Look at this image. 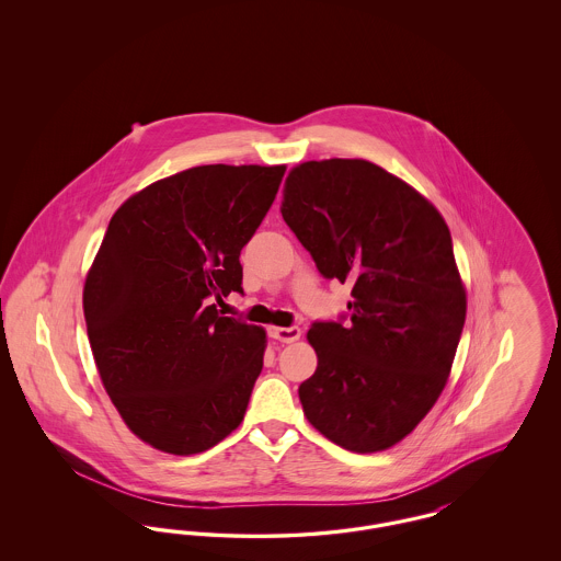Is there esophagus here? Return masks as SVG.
<instances>
[{"instance_id":"34e87169","label":"esophagus","mask_w":561,"mask_h":561,"mask_svg":"<svg viewBox=\"0 0 561 561\" xmlns=\"http://www.w3.org/2000/svg\"><path fill=\"white\" fill-rule=\"evenodd\" d=\"M268 334L275 341H279V343H294V341L300 339V328L298 325H290V328H275V325H271Z\"/></svg>"}]
</instances>
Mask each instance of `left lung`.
<instances>
[{
	"label": "left lung",
	"mask_w": 561,
	"mask_h": 561,
	"mask_svg": "<svg viewBox=\"0 0 561 561\" xmlns=\"http://www.w3.org/2000/svg\"><path fill=\"white\" fill-rule=\"evenodd\" d=\"M282 216L325 279L353 286L347 316L307 334L318 370L298 387L305 416L345 450H387L444 391L462 334L450 229L398 176L339 158L294 168Z\"/></svg>",
	"instance_id": "8db88e82"
}]
</instances>
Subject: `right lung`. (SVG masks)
Returning <instances> with one entry per match:
<instances>
[{
    "instance_id": "add662e5",
    "label": "right lung",
    "mask_w": 561,
    "mask_h": 561,
    "mask_svg": "<svg viewBox=\"0 0 561 561\" xmlns=\"http://www.w3.org/2000/svg\"><path fill=\"white\" fill-rule=\"evenodd\" d=\"M286 165H197L138 191L108 222L83 286L90 347L124 423L161 453H204L240 427L265 330L222 318L241 248Z\"/></svg>"
}]
</instances>
